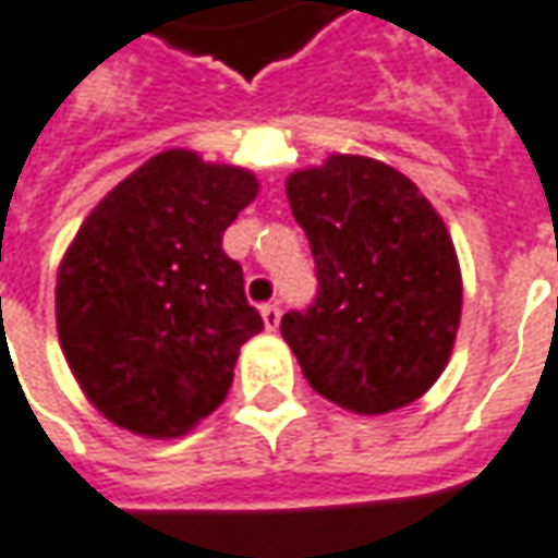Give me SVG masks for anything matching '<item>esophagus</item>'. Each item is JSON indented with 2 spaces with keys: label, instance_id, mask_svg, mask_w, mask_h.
Masks as SVG:
<instances>
[{
  "label": "esophagus",
  "instance_id": "obj_1",
  "mask_svg": "<svg viewBox=\"0 0 558 558\" xmlns=\"http://www.w3.org/2000/svg\"><path fill=\"white\" fill-rule=\"evenodd\" d=\"M260 318H264V328L276 330L279 328V318H282V310H279V303L270 301L260 306Z\"/></svg>",
  "mask_w": 558,
  "mask_h": 558
}]
</instances>
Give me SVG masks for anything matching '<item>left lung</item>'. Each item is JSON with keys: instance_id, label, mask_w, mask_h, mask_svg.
Here are the masks:
<instances>
[{"instance_id": "obj_1", "label": "left lung", "mask_w": 558, "mask_h": 558, "mask_svg": "<svg viewBox=\"0 0 558 558\" xmlns=\"http://www.w3.org/2000/svg\"><path fill=\"white\" fill-rule=\"evenodd\" d=\"M316 257L310 310L282 337L313 389L359 416L422 398L447 367L462 318V270L447 225L383 160L330 155L286 182Z\"/></svg>"}]
</instances>
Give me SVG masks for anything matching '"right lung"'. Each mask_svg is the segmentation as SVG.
<instances>
[{"label": "right lung", "mask_w": 558, "mask_h": 558, "mask_svg": "<svg viewBox=\"0 0 558 558\" xmlns=\"http://www.w3.org/2000/svg\"><path fill=\"white\" fill-rule=\"evenodd\" d=\"M255 197L248 169L169 148L84 218L57 272V333L81 391L118 428L182 437L228 398L264 318L221 236Z\"/></svg>", "instance_id": "1"}]
</instances>
